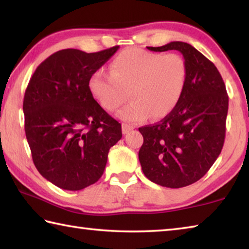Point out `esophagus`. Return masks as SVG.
Here are the masks:
<instances>
[{"label": "esophagus", "mask_w": 249, "mask_h": 249, "mask_svg": "<svg viewBox=\"0 0 249 249\" xmlns=\"http://www.w3.org/2000/svg\"><path fill=\"white\" fill-rule=\"evenodd\" d=\"M130 130H133L132 126H129L127 124H122V133H123L124 135L125 134H128Z\"/></svg>", "instance_id": "1"}]
</instances>
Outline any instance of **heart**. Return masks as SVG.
Instances as JSON below:
<instances>
[{
	"label": "heart",
	"mask_w": 249,
	"mask_h": 249,
	"mask_svg": "<svg viewBox=\"0 0 249 249\" xmlns=\"http://www.w3.org/2000/svg\"><path fill=\"white\" fill-rule=\"evenodd\" d=\"M188 66L178 53H151L129 48L117 54L111 73L103 69L90 75L88 88L105 111H114L126 98L132 102L119 109L116 116L128 124H138L149 116L161 119L174 109L182 96Z\"/></svg>",
	"instance_id": "obj_1"
}]
</instances>
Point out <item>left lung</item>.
<instances>
[{
  "label": "left lung",
  "mask_w": 249,
  "mask_h": 249,
  "mask_svg": "<svg viewBox=\"0 0 249 249\" xmlns=\"http://www.w3.org/2000/svg\"><path fill=\"white\" fill-rule=\"evenodd\" d=\"M151 52L178 50L188 66V79L177 107L160 123L140 127L144 137L138 158L150 181L182 188L203 177L221 154L225 138L229 96L213 62L193 46L171 41Z\"/></svg>",
  "instance_id": "obj_1"
}]
</instances>
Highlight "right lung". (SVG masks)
<instances>
[{
    "label": "right lung",
    "instance_id": "obj_1",
    "mask_svg": "<svg viewBox=\"0 0 249 249\" xmlns=\"http://www.w3.org/2000/svg\"><path fill=\"white\" fill-rule=\"evenodd\" d=\"M119 46L99 53L64 49L37 67L24 96L25 133L39 174L78 191L103 175L122 126L91 95L88 81Z\"/></svg>",
    "mask_w": 249,
    "mask_h": 249
}]
</instances>
